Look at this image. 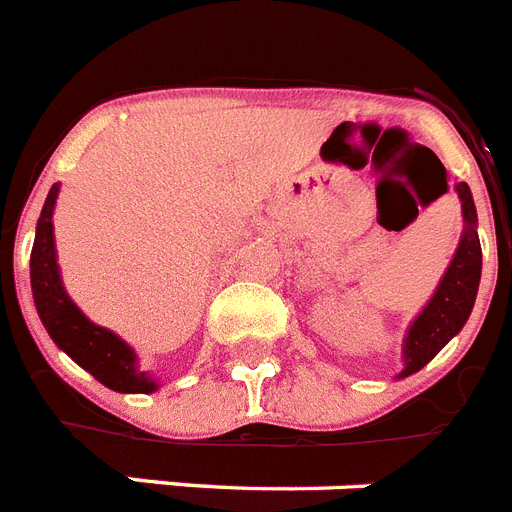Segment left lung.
Segmentation results:
<instances>
[{
    "label": "left lung",
    "instance_id": "left-lung-1",
    "mask_svg": "<svg viewBox=\"0 0 512 512\" xmlns=\"http://www.w3.org/2000/svg\"><path fill=\"white\" fill-rule=\"evenodd\" d=\"M455 189L463 202V236H460L458 252L452 257L450 268L436 286L434 297L415 318L413 326L407 328L405 344H402L405 368H402L400 378L421 371L423 365L458 334L468 321L473 302H476V292H479L481 244L479 234H476V205H473L468 184H458Z\"/></svg>",
    "mask_w": 512,
    "mask_h": 512
}]
</instances>
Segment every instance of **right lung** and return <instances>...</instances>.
I'll return each instance as SVG.
<instances>
[{
	"instance_id": "obj_1",
	"label": "right lung",
	"mask_w": 512,
	"mask_h": 512,
	"mask_svg": "<svg viewBox=\"0 0 512 512\" xmlns=\"http://www.w3.org/2000/svg\"><path fill=\"white\" fill-rule=\"evenodd\" d=\"M57 191H60L57 184L49 189L31 249V289L41 323L52 336V342L107 389L123 394L155 392L157 381L149 373L139 371L134 350L120 336L91 323L62 286L52 228Z\"/></svg>"
}]
</instances>
